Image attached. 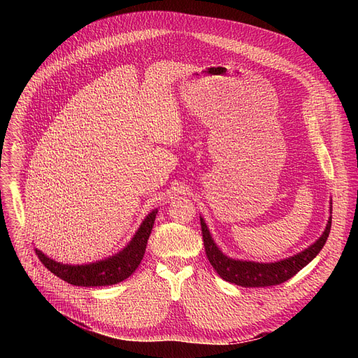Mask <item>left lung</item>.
<instances>
[{
    "label": "left lung",
    "instance_id": "8db88e82",
    "mask_svg": "<svg viewBox=\"0 0 358 358\" xmlns=\"http://www.w3.org/2000/svg\"><path fill=\"white\" fill-rule=\"evenodd\" d=\"M331 220L332 217H329L322 236L308 250L286 259L268 262V264H264V262L239 261L223 255L222 251L216 247V243L213 242L210 232L201 217L200 224L206 255H208L210 264L223 280L242 287H267L285 283V281L296 275L305 266L309 264L325 245L331 231Z\"/></svg>",
    "mask_w": 358,
    "mask_h": 358
}]
</instances>
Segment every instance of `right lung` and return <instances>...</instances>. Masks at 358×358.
Segmentation results:
<instances>
[{
    "label": "right lung",
    "mask_w": 358,
    "mask_h": 358,
    "mask_svg": "<svg viewBox=\"0 0 358 358\" xmlns=\"http://www.w3.org/2000/svg\"><path fill=\"white\" fill-rule=\"evenodd\" d=\"M155 216L157 210L149 213L134 239L129 242V245L115 257L104 261L92 262V264L87 266H68L48 258L39 250H36V254L50 273L62 278L64 281H68L69 285L84 287L116 285L126 280L141 264L150 231H152L154 227Z\"/></svg>",
    "instance_id": "obj_1"
}]
</instances>
